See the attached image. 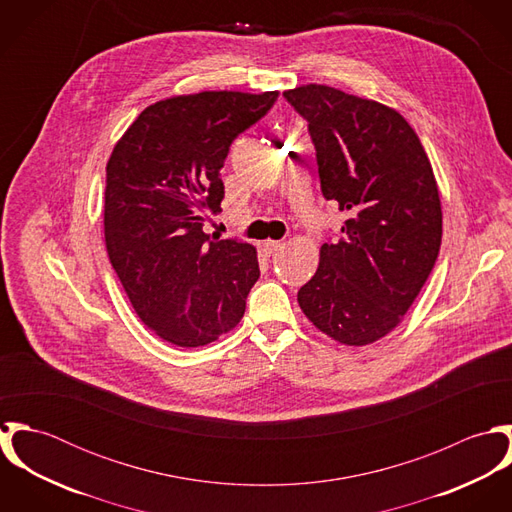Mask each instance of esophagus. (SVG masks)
Returning <instances> with one entry per match:
<instances>
[{
  "mask_svg": "<svg viewBox=\"0 0 512 512\" xmlns=\"http://www.w3.org/2000/svg\"><path fill=\"white\" fill-rule=\"evenodd\" d=\"M280 248H282V242H278V240H264L262 242V250L266 254H276Z\"/></svg>",
  "mask_w": 512,
  "mask_h": 512,
  "instance_id": "esophagus-1",
  "label": "esophagus"
}]
</instances>
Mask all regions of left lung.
<instances>
[{
    "mask_svg": "<svg viewBox=\"0 0 512 512\" xmlns=\"http://www.w3.org/2000/svg\"><path fill=\"white\" fill-rule=\"evenodd\" d=\"M284 96L309 122L323 197L349 219L319 250L297 292L305 317L331 339L363 347L388 335L424 288L441 244L432 163L400 112L325 84Z\"/></svg>",
    "mask_w": 512,
    "mask_h": 512,
    "instance_id": "8db88e82",
    "label": "left lung"
}]
</instances>
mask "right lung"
Wrapping results in <instances>:
<instances>
[{"label":"right lung","instance_id":"obj_1","mask_svg":"<svg viewBox=\"0 0 512 512\" xmlns=\"http://www.w3.org/2000/svg\"><path fill=\"white\" fill-rule=\"evenodd\" d=\"M278 90H205L159 100L106 163L104 240L138 317L163 341L203 347L238 325L260 278L252 244L203 230L224 197L220 169Z\"/></svg>","mask_w":512,"mask_h":512}]
</instances>
